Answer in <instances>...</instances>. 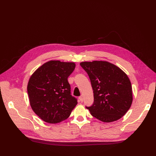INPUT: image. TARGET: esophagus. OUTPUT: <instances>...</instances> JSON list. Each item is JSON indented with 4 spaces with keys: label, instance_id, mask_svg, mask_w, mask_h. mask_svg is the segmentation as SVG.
<instances>
[{
    "label": "esophagus",
    "instance_id": "34e87169",
    "mask_svg": "<svg viewBox=\"0 0 156 156\" xmlns=\"http://www.w3.org/2000/svg\"><path fill=\"white\" fill-rule=\"evenodd\" d=\"M79 99H80V101L81 102H83V98L82 96H81L80 97H79Z\"/></svg>",
    "mask_w": 156,
    "mask_h": 156
}]
</instances>
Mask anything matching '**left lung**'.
<instances>
[{
  "instance_id": "obj_1",
  "label": "left lung",
  "mask_w": 156,
  "mask_h": 156,
  "mask_svg": "<svg viewBox=\"0 0 156 156\" xmlns=\"http://www.w3.org/2000/svg\"><path fill=\"white\" fill-rule=\"evenodd\" d=\"M80 65L90 77L94 93V103L86 108L103 122L121 119L133 102L131 84L127 75L107 61L83 62Z\"/></svg>"
}]
</instances>
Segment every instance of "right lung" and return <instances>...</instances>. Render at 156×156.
<instances>
[{
  "label": "right lung",
  "instance_id": "1",
  "mask_svg": "<svg viewBox=\"0 0 156 156\" xmlns=\"http://www.w3.org/2000/svg\"><path fill=\"white\" fill-rule=\"evenodd\" d=\"M75 68L74 62L50 60L30 76L27 86L30 105L45 122L57 123L66 120L78 104L71 95L67 80Z\"/></svg>",
  "mask_w": 156,
  "mask_h": 156
}]
</instances>
